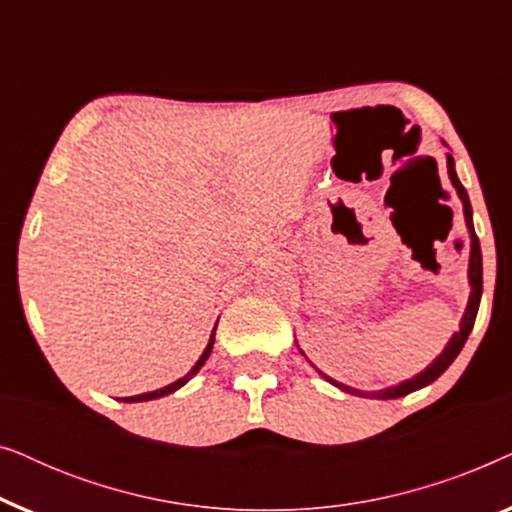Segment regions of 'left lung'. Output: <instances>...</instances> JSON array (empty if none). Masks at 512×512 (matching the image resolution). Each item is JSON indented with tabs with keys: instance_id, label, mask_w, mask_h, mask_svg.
Wrapping results in <instances>:
<instances>
[{
	"instance_id": "left-lung-1",
	"label": "left lung",
	"mask_w": 512,
	"mask_h": 512,
	"mask_svg": "<svg viewBox=\"0 0 512 512\" xmlns=\"http://www.w3.org/2000/svg\"><path fill=\"white\" fill-rule=\"evenodd\" d=\"M447 174H450L454 191H457L461 205H464V219H466L468 237H471V256H468V286H471V293H468V303H466L464 317H461V321H459V331L452 333V338L445 345L443 352H440L436 359H433L429 366L422 370V373H417L415 377H410V380H405L401 384H394V387H384V389H377V391L354 389V387H347V384H342L338 380H333V377H328L326 373H321V370L317 368V373L324 377L326 382H331L333 387H338L340 391H347V394H354V396H361V398H380V401H389V398H401V396H408V394H412V391H417L422 387H429L431 382H436L438 377L452 366V361L457 359L459 352L466 345L468 335H471V331H473L475 317H478L480 298H482V251H480V240H478V235H475V228H473L471 200H468L466 188L461 186V181L457 177V167H454V158L450 156V153H447ZM300 354H305L303 349H300Z\"/></svg>"
}]
</instances>
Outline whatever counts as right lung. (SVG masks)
<instances>
[{"instance_id": "right-lung-1", "label": "right lung", "mask_w": 512, "mask_h": 512, "mask_svg": "<svg viewBox=\"0 0 512 512\" xmlns=\"http://www.w3.org/2000/svg\"><path fill=\"white\" fill-rule=\"evenodd\" d=\"M216 324H219V321H216ZM214 333H216V326H214L212 335H209V342H207L205 352L200 354V359L195 361V366H193L191 370H188V373H186L184 377H179L177 382L167 384V387H160V389H156V391H146V394H137V396H125V398H121V401H123V403H142V401H153V398H163V396H167V394H174V391L184 387V384H186L188 380H191V377L198 375V370H200L202 366H205V361L209 359V354H212V347H214Z\"/></svg>"}]
</instances>
